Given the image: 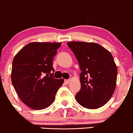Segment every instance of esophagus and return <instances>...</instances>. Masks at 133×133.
Segmentation results:
<instances>
[{
    "label": "esophagus",
    "mask_w": 133,
    "mask_h": 133,
    "mask_svg": "<svg viewBox=\"0 0 133 133\" xmlns=\"http://www.w3.org/2000/svg\"><path fill=\"white\" fill-rule=\"evenodd\" d=\"M69 83H70V80L69 79H65L64 80V83L66 84H68Z\"/></svg>",
    "instance_id": "esophagus-1"
}]
</instances>
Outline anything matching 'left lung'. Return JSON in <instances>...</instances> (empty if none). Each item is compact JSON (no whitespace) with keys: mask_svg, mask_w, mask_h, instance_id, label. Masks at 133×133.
Listing matches in <instances>:
<instances>
[{"mask_svg":"<svg viewBox=\"0 0 133 133\" xmlns=\"http://www.w3.org/2000/svg\"><path fill=\"white\" fill-rule=\"evenodd\" d=\"M67 45L81 70V90L75 95L76 101L89 109L104 106L116 85L117 69L111 54L96 43L72 42Z\"/></svg>","mask_w":133,"mask_h":133,"instance_id":"1","label":"left lung"}]
</instances>
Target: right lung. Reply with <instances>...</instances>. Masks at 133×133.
<instances>
[{
	"instance_id": "obj_1",
	"label": "right lung",
	"mask_w": 133,
	"mask_h": 133,
	"mask_svg": "<svg viewBox=\"0 0 133 133\" xmlns=\"http://www.w3.org/2000/svg\"><path fill=\"white\" fill-rule=\"evenodd\" d=\"M61 43L32 42L12 61L11 81L22 102L34 110L48 108L54 102L64 79H55L53 59Z\"/></svg>"
}]
</instances>
